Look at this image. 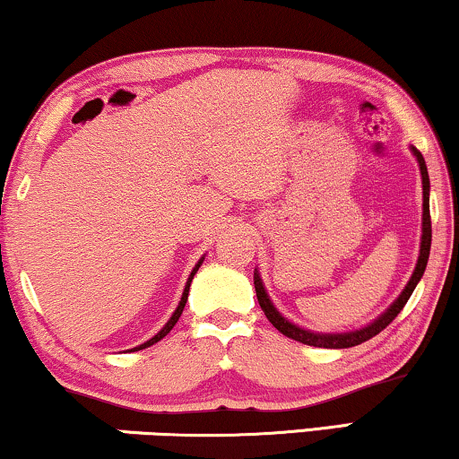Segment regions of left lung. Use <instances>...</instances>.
I'll list each match as a JSON object with an SVG mask.
<instances>
[{"label":"left lung","instance_id":"1","mask_svg":"<svg viewBox=\"0 0 459 459\" xmlns=\"http://www.w3.org/2000/svg\"><path fill=\"white\" fill-rule=\"evenodd\" d=\"M411 154L416 156L418 167H420V175H422V238H420V255H418V263L413 267V273L410 281H407L403 290L394 303L388 307L385 313H380L374 322H369L368 325H363L359 330H351V332H313L307 328H300V325L292 324L290 319L281 316L278 311V307L272 303L269 294L263 286L261 273L255 269V290H256V299H259V305L263 313L269 322L273 324V328H278L281 334L292 338V341H299L303 344H309V347H322V349H349V347H357V344L369 341V338L378 334L386 328L388 324L393 322L394 317L399 316L401 309H403L407 300H410L411 292L416 290L418 281L422 280L426 263H429V255H430V240H432V230H430V179H429V169H426L424 156L418 152L416 148L410 146Z\"/></svg>","mask_w":459,"mask_h":459}]
</instances>
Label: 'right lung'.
<instances>
[{
  "mask_svg": "<svg viewBox=\"0 0 459 459\" xmlns=\"http://www.w3.org/2000/svg\"><path fill=\"white\" fill-rule=\"evenodd\" d=\"M203 261H204V256H200L198 259V263L196 265H194V269H192V273L187 275V281H186V288H184V292H181V300H179V305H178V309L173 311V316L169 317V322L162 325V328L156 332V334L150 338V341H146V342H142V344H137V347H134V349H129V351H142V349H146V347H152L154 342H159V341H162V338H165L169 332L173 330V325L178 324V319L181 317V313H184V307H186V300H187V294H190V284H192V280H194V275H196V272H198V267L203 265Z\"/></svg>",
  "mask_w": 459,
  "mask_h": 459,
  "instance_id": "right-lung-1",
  "label": "right lung"
}]
</instances>
